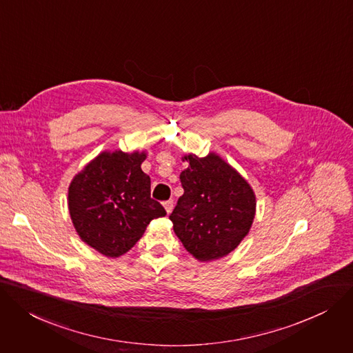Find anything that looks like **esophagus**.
I'll return each instance as SVG.
<instances>
[{"label":"esophagus","instance_id":"esophagus-1","mask_svg":"<svg viewBox=\"0 0 353 353\" xmlns=\"http://www.w3.org/2000/svg\"><path fill=\"white\" fill-rule=\"evenodd\" d=\"M163 207H165L166 212H168V214H170V212L173 211V201H172V200H168V201H165V203H163Z\"/></svg>","mask_w":353,"mask_h":353}]
</instances>
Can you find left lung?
<instances>
[{
    "label": "left lung",
    "instance_id": "1",
    "mask_svg": "<svg viewBox=\"0 0 353 353\" xmlns=\"http://www.w3.org/2000/svg\"><path fill=\"white\" fill-rule=\"evenodd\" d=\"M180 181L184 194L170 214L183 246L201 262L231 253L248 235L256 212L249 183L218 154H187Z\"/></svg>",
    "mask_w": 353,
    "mask_h": 353
}]
</instances>
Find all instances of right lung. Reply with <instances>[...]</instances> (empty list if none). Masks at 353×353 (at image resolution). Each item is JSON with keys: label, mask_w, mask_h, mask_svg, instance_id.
<instances>
[{"label": "right lung", "mask_w": 353, "mask_h": 353, "mask_svg": "<svg viewBox=\"0 0 353 353\" xmlns=\"http://www.w3.org/2000/svg\"><path fill=\"white\" fill-rule=\"evenodd\" d=\"M145 152H103L69 185V212L76 232L108 258L130 250L149 222L165 216L150 199V177L142 172Z\"/></svg>", "instance_id": "add662e5"}]
</instances>
